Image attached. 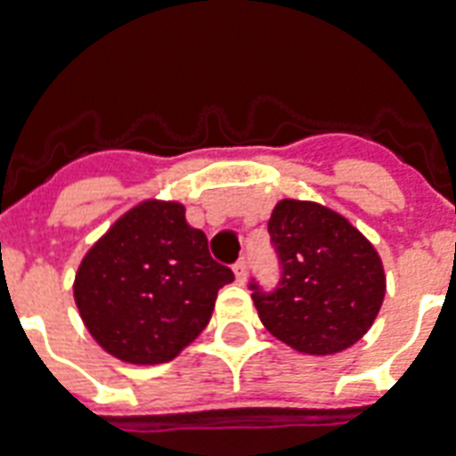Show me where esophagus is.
<instances>
[{
    "mask_svg": "<svg viewBox=\"0 0 456 456\" xmlns=\"http://www.w3.org/2000/svg\"><path fill=\"white\" fill-rule=\"evenodd\" d=\"M234 274H236V281H246V277H248V263H246V257H241L239 263L234 265Z\"/></svg>",
    "mask_w": 456,
    "mask_h": 456,
    "instance_id": "obj_1",
    "label": "esophagus"
}]
</instances>
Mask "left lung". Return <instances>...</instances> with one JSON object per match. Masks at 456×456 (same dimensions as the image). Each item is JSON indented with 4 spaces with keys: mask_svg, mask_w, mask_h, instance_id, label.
Wrapping results in <instances>:
<instances>
[{
    "mask_svg": "<svg viewBox=\"0 0 456 456\" xmlns=\"http://www.w3.org/2000/svg\"><path fill=\"white\" fill-rule=\"evenodd\" d=\"M279 284L250 281L265 329L293 350L336 354L374 324L386 296L381 257L350 222L312 200H279L267 222Z\"/></svg>",
    "mask_w": 456,
    "mask_h": 456,
    "instance_id": "obj_1",
    "label": "left lung"
}]
</instances>
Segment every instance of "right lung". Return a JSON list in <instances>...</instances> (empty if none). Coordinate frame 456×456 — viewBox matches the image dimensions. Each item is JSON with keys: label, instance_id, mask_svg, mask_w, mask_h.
Segmentation results:
<instances>
[{"label": "right lung", "instance_id": "1", "mask_svg": "<svg viewBox=\"0 0 456 456\" xmlns=\"http://www.w3.org/2000/svg\"><path fill=\"white\" fill-rule=\"evenodd\" d=\"M234 272L215 263L208 239L172 200H144L82 257L75 303L89 333L113 357L163 364L210 322Z\"/></svg>", "mask_w": 456, "mask_h": 456}]
</instances>
